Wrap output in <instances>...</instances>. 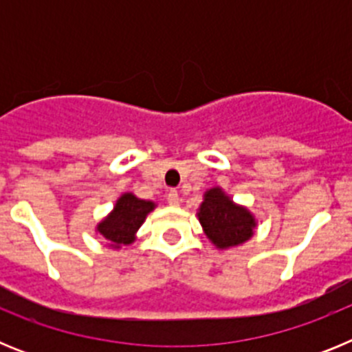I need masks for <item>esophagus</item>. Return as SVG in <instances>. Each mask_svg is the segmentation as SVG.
<instances>
[{
  "instance_id": "obj_1",
  "label": "esophagus",
  "mask_w": 352,
  "mask_h": 352,
  "mask_svg": "<svg viewBox=\"0 0 352 352\" xmlns=\"http://www.w3.org/2000/svg\"><path fill=\"white\" fill-rule=\"evenodd\" d=\"M166 197H167V203H169L173 208L179 206V194L176 190H169Z\"/></svg>"
}]
</instances>
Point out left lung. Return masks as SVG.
<instances>
[{
    "mask_svg": "<svg viewBox=\"0 0 352 352\" xmlns=\"http://www.w3.org/2000/svg\"><path fill=\"white\" fill-rule=\"evenodd\" d=\"M197 219L206 238L219 250L247 243L257 227L256 214L243 204L234 203L222 186L204 192L203 203L197 208Z\"/></svg>",
    "mask_w": 352,
    "mask_h": 352,
    "instance_id": "left-lung-1",
    "label": "left lung"
}]
</instances>
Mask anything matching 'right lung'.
Here are the masks:
<instances>
[{
  "instance_id": "add662e5",
  "label": "right lung",
  "mask_w": 352,
  "mask_h": 352,
  "mask_svg": "<svg viewBox=\"0 0 352 352\" xmlns=\"http://www.w3.org/2000/svg\"><path fill=\"white\" fill-rule=\"evenodd\" d=\"M155 208V201H146L132 192H125L116 199L111 213L96 223V234H100L109 247L116 250H120L123 245H132L138 238L139 227L144 223L148 213H151Z\"/></svg>"
}]
</instances>
